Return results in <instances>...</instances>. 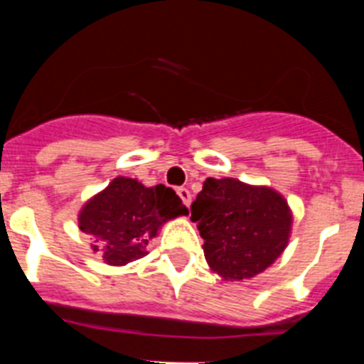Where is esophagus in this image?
<instances>
[{
    "label": "esophagus",
    "instance_id": "34e87169",
    "mask_svg": "<svg viewBox=\"0 0 364 364\" xmlns=\"http://www.w3.org/2000/svg\"><path fill=\"white\" fill-rule=\"evenodd\" d=\"M176 193H178V197L182 198V202H184L186 205H191V193H189V189H186V188H178L176 189Z\"/></svg>",
    "mask_w": 364,
    "mask_h": 364
}]
</instances>
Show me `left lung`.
Returning a JSON list of instances; mask_svg holds the SVG:
<instances>
[{
    "instance_id": "8db88e82",
    "label": "left lung",
    "mask_w": 364,
    "mask_h": 364,
    "mask_svg": "<svg viewBox=\"0 0 364 364\" xmlns=\"http://www.w3.org/2000/svg\"><path fill=\"white\" fill-rule=\"evenodd\" d=\"M191 220L204 239L210 268L226 281L252 279L288 246L291 210L281 193L237 178H205Z\"/></svg>"
}]
</instances>
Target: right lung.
Listing matches in <instances>:
<instances>
[{"label":"right lung","mask_w":364,"mask_h":364,"mask_svg":"<svg viewBox=\"0 0 364 364\" xmlns=\"http://www.w3.org/2000/svg\"><path fill=\"white\" fill-rule=\"evenodd\" d=\"M188 213L171 188H146L136 178L117 176L83 204L78 226L95 239L92 252L102 253L107 264L125 266L146 255L147 242L167 220Z\"/></svg>","instance_id":"obj_1"}]
</instances>
